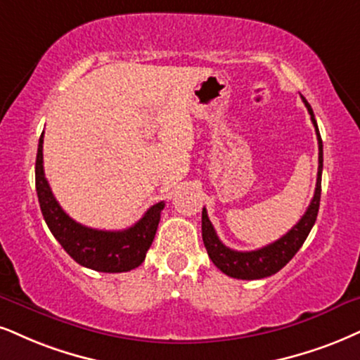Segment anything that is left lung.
<instances>
[{
  "mask_svg": "<svg viewBox=\"0 0 360 360\" xmlns=\"http://www.w3.org/2000/svg\"><path fill=\"white\" fill-rule=\"evenodd\" d=\"M302 101L307 106V112L310 113V120H312L314 127H316L317 141H319V170H317V184L316 192H314L312 202L305 214L302 215L297 224L292 227L283 237L275 240L270 245H265L257 250L250 252H238L232 250L227 245H224L217 232L208 220L207 210H202V238L205 243L207 254L210 260L214 262L215 267L220 269L221 272L227 274L229 277L242 278V281H255V278H265L270 275L277 274L282 267H285L288 262L292 260L299 248L307 238V235L312 230L314 224H316L319 205H321V185H322V167H323V150H322V139L319 133V127L314 117L312 108L307 103V100L302 96Z\"/></svg>",
  "mask_w": 360,
  "mask_h": 360,
  "instance_id": "1",
  "label": "left lung"
}]
</instances>
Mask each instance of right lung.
Masks as SVG:
<instances>
[{
	"label": "right lung",
	"mask_w": 360,
	"mask_h": 360,
	"mask_svg": "<svg viewBox=\"0 0 360 360\" xmlns=\"http://www.w3.org/2000/svg\"><path fill=\"white\" fill-rule=\"evenodd\" d=\"M37 193L43 219L53 237L66 254L83 267L96 272H128L145 260L146 252L157 233L160 214L165 203L158 202L127 230H96L75 221L56 202L43 170V133L39 136L37 165H34Z\"/></svg>",
	"instance_id": "add662e5"
}]
</instances>
